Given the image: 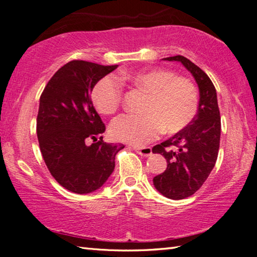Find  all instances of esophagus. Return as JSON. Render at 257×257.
I'll return each mask as SVG.
<instances>
[{"instance_id":"esophagus-1","label":"esophagus","mask_w":257,"mask_h":257,"mask_svg":"<svg viewBox=\"0 0 257 257\" xmlns=\"http://www.w3.org/2000/svg\"><path fill=\"white\" fill-rule=\"evenodd\" d=\"M135 151H136L137 153L139 155H142V156H150L152 154L151 147H141V149H138V147H135Z\"/></svg>"}]
</instances>
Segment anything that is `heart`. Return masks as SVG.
I'll return each instance as SVG.
<instances>
[{
	"label": "heart",
	"mask_w": 257,
	"mask_h": 257,
	"mask_svg": "<svg viewBox=\"0 0 257 257\" xmlns=\"http://www.w3.org/2000/svg\"><path fill=\"white\" fill-rule=\"evenodd\" d=\"M125 81L149 93L145 114L124 113L112 121V137L137 146L145 145L163 132L176 134L194 120L198 110V92L190 80L177 77L167 69H149L137 72H122ZM92 99L98 112L112 114L122 102V86L114 77L106 76L97 81Z\"/></svg>",
	"instance_id": "heart-1"
}]
</instances>
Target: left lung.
I'll return each instance as SVG.
<instances>
[{
  "mask_svg": "<svg viewBox=\"0 0 257 257\" xmlns=\"http://www.w3.org/2000/svg\"><path fill=\"white\" fill-rule=\"evenodd\" d=\"M163 60L180 62L193 75L199 89L194 120L152 150L163 155L168 163L165 171L153 178L154 187L165 197L184 199L201 188L214 168L220 147V111L215 87L201 68L182 55Z\"/></svg>",
  "mask_w": 257,
  "mask_h": 257,
  "instance_id": "8db88e82",
  "label": "left lung"
}]
</instances>
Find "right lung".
<instances>
[{
    "mask_svg": "<svg viewBox=\"0 0 257 257\" xmlns=\"http://www.w3.org/2000/svg\"><path fill=\"white\" fill-rule=\"evenodd\" d=\"M116 68L70 61L54 73L41 95L37 138L43 159L54 179L72 193L101 188L114 170L116 153L124 147L103 142L105 125L90 99L97 81Z\"/></svg>",
    "mask_w": 257,
    "mask_h": 257,
    "instance_id": "1",
    "label": "right lung"
}]
</instances>
